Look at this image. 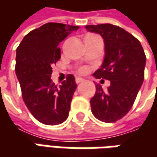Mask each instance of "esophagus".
Masks as SVG:
<instances>
[{"mask_svg":"<svg viewBox=\"0 0 157 157\" xmlns=\"http://www.w3.org/2000/svg\"><path fill=\"white\" fill-rule=\"evenodd\" d=\"M84 82V79L81 78V77H76L75 78V82L76 83H81V82Z\"/></svg>","mask_w":157,"mask_h":157,"instance_id":"esophagus-1","label":"esophagus"}]
</instances>
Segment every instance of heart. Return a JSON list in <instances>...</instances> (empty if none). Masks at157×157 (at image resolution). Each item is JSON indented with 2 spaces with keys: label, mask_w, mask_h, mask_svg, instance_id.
<instances>
[{
  "label": "heart",
  "mask_w": 157,
  "mask_h": 157,
  "mask_svg": "<svg viewBox=\"0 0 157 157\" xmlns=\"http://www.w3.org/2000/svg\"><path fill=\"white\" fill-rule=\"evenodd\" d=\"M80 72L81 73H82V74H85V73H86L87 72V70L86 68H82L81 70H80Z\"/></svg>",
  "instance_id": "heart-1"
}]
</instances>
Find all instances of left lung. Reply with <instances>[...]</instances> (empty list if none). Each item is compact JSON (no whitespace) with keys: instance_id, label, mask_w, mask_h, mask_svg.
<instances>
[{"instance_id":"1","label":"left lung","mask_w":157,"mask_h":157,"mask_svg":"<svg viewBox=\"0 0 157 157\" xmlns=\"http://www.w3.org/2000/svg\"><path fill=\"white\" fill-rule=\"evenodd\" d=\"M86 29L102 36L105 56L93 76L110 81L107 91L96 85L91 99L92 114L105 123H113L131 109L144 77L146 57L140 42L120 27L109 23L87 25Z\"/></svg>"}]
</instances>
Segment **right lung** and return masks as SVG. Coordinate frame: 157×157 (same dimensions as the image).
Wrapping results in <instances>:
<instances>
[{
	"instance_id": "right-lung-1",
	"label": "right lung",
	"mask_w": 157,
	"mask_h": 157,
	"mask_svg": "<svg viewBox=\"0 0 157 157\" xmlns=\"http://www.w3.org/2000/svg\"><path fill=\"white\" fill-rule=\"evenodd\" d=\"M78 29L48 22L29 33L17 48L15 70L22 99L33 116L44 124H59L68 118L77 86L75 77L68 75L61 85L55 86L51 65L60 59L59 43Z\"/></svg>"
}]
</instances>
